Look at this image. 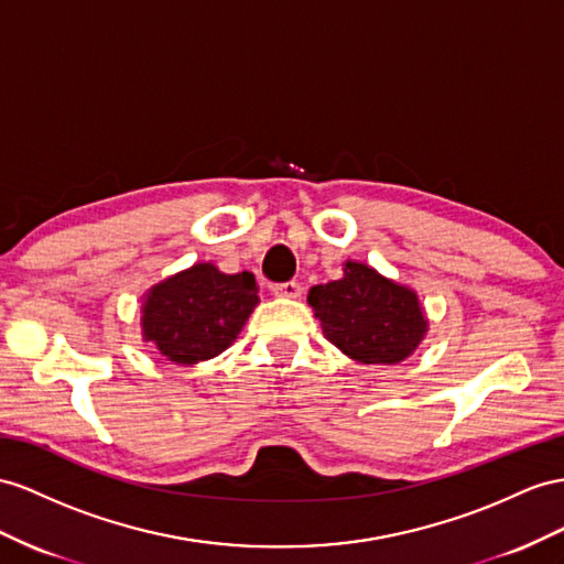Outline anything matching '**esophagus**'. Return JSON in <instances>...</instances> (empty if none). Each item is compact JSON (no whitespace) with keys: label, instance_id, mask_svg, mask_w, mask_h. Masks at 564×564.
<instances>
[{"label":"esophagus","instance_id":"esophagus-1","mask_svg":"<svg viewBox=\"0 0 564 564\" xmlns=\"http://www.w3.org/2000/svg\"><path fill=\"white\" fill-rule=\"evenodd\" d=\"M271 291L279 297H300L302 285L297 281H285V283H273Z\"/></svg>","mask_w":564,"mask_h":564}]
</instances>
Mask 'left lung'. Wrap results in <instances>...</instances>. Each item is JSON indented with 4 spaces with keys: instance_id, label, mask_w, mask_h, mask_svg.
Wrapping results in <instances>:
<instances>
[{
    "instance_id": "obj_1",
    "label": "left lung",
    "mask_w": 564,
    "mask_h": 564,
    "mask_svg": "<svg viewBox=\"0 0 564 564\" xmlns=\"http://www.w3.org/2000/svg\"><path fill=\"white\" fill-rule=\"evenodd\" d=\"M307 302L319 316L324 336L365 365L402 362L426 334L416 295L367 264L348 262L340 281L314 285Z\"/></svg>"
}]
</instances>
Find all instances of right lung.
<instances>
[{
  "label": "right lung",
  "instance_id": "obj_1",
  "mask_svg": "<svg viewBox=\"0 0 564 564\" xmlns=\"http://www.w3.org/2000/svg\"><path fill=\"white\" fill-rule=\"evenodd\" d=\"M250 271L195 264L154 285L142 307V336L176 365L216 357L236 340L257 297Z\"/></svg>",
  "mask_w": 564,
  "mask_h": 564
}]
</instances>
